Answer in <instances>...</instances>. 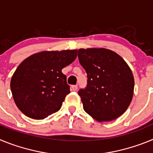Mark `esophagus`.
<instances>
[{"label":"esophagus","mask_w":153,"mask_h":153,"mask_svg":"<svg viewBox=\"0 0 153 153\" xmlns=\"http://www.w3.org/2000/svg\"><path fill=\"white\" fill-rule=\"evenodd\" d=\"M71 90L73 91H76V90H77V86L76 85H72L71 86Z\"/></svg>","instance_id":"34e87169"}]
</instances>
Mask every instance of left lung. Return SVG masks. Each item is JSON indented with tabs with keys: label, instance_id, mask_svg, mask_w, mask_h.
<instances>
[{
	"label": "left lung",
	"instance_id": "8db88e82",
	"mask_svg": "<svg viewBox=\"0 0 153 153\" xmlns=\"http://www.w3.org/2000/svg\"><path fill=\"white\" fill-rule=\"evenodd\" d=\"M87 86L79 91L86 113L98 122L112 121L123 114L132 101L134 77L126 62L106 48L78 50Z\"/></svg>",
	"mask_w": 153,
	"mask_h": 153
}]
</instances>
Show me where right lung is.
I'll return each mask as SVG.
<instances>
[{
	"label": "right lung",
	"mask_w": 153,
	"mask_h": 153,
	"mask_svg": "<svg viewBox=\"0 0 153 153\" xmlns=\"http://www.w3.org/2000/svg\"><path fill=\"white\" fill-rule=\"evenodd\" d=\"M77 50L45 51L20 63L10 80L16 106L27 117L43 120L60 110L70 93L62 69L72 63Z\"/></svg>",
	"instance_id": "add662e5"
}]
</instances>
